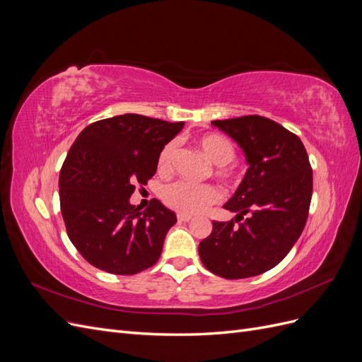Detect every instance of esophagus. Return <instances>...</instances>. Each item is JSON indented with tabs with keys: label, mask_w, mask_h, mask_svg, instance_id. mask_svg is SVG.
<instances>
[{
	"label": "esophagus",
	"mask_w": 362,
	"mask_h": 362,
	"mask_svg": "<svg viewBox=\"0 0 362 362\" xmlns=\"http://www.w3.org/2000/svg\"><path fill=\"white\" fill-rule=\"evenodd\" d=\"M190 221H193V217L192 216H187V214H178V222H190Z\"/></svg>",
	"instance_id": "1"
}]
</instances>
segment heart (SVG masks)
I'll return each mask as SVG.
<instances>
[{
  "mask_svg": "<svg viewBox=\"0 0 362 362\" xmlns=\"http://www.w3.org/2000/svg\"><path fill=\"white\" fill-rule=\"evenodd\" d=\"M198 146L204 157L214 166L217 177L228 180L233 177V172L226 169V164L231 163L235 157V148L226 137L221 134H204L198 139ZM175 154V144H168L163 148L158 157V172L166 173L170 169V161ZM163 202L172 210L181 214H201L206 211L211 205L221 201L222 194L214 185H193L189 182H173L164 187L161 192Z\"/></svg>",
  "mask_w": 362,
  "mask_h": 362,
  "instance_id": "obj_1",
  "label": "heart"
}]
</instances>
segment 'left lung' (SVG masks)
<instances>
[{
  "label": "left lung",
  "instance_id": "8db88e82",
  "mask_svg": "<svg viewBox=\"0 0 362 362\" xmlns=\"http://www.w3.org/2000/svg\"><path fill=\"white\" fill-rule=\"evenodd\" d=\"M242 149L247 170L223 208L231 222H213L199 243L202 264L226 279L261 275L286 258L300 237L313 194V170L298 136L250 115L213 120Z\"/></svg>",
  "mask_w": 362,
  "mask_h": 362
}]
</instances>
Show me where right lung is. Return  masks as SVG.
<instances>
[{"label":"right lung","mask_w":362,"mask_h":362,"mask_svg":"<svg viewBox=\"0 0 362 362\" xmlns=\"http://www.w3.org/2000/svg\"><path fill=\"white\" fill-rule=\"evenodd\" d=\"M182 127L127 113L75 139L60 170V208L72 245L96 269L136 275L158 261L177 216L158 199L139 211L129 198L154 177L160 152Z\"/></svg>","instance_id":"obj_1"}]
</instances>
